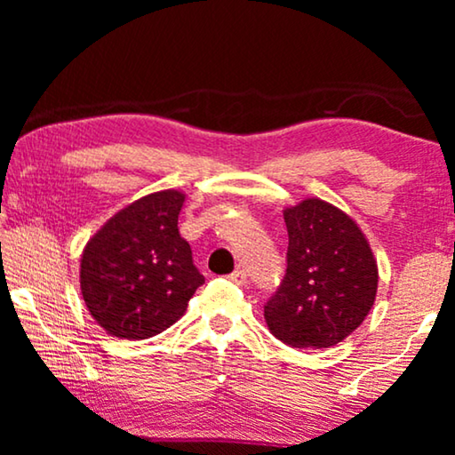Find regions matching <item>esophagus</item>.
<instances>
[{"label":"esophagus","mask_w":455,"mask_h":455,"mask_svg":"<svg viewBox=\"0 0 455 455\" xmlns=\"http://www.w3.org/2000/svg\"><path fill=\"white\" fill-rule=\"evenodd\" d=\"M229 282H234L235 285H246V283H248V275H246V271H242V269L234 271L232 275H229Z\"/></svg>","instance_id":"34e87169"}]
</instances>
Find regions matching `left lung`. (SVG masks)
I'll return each instance as SVG.
<instances>
[{
  "label": "left lung",
  "mask_w": 455,
  "mask_h": 455,
  "mask_svg": "<svg viewBox=\"0 0 455 455\" xmlns=\"http://www.w3.org/2000/svg\"><path fill=\"white\" fill-rule=\"evenodd\" d=\"M285 275L265 304L271 333L294 347H331L369 315L377 260L360 228L333 204L307 198L283 211Z\"/></svg>",
  "instance_id": "left-lung-1"
}]
</instances>
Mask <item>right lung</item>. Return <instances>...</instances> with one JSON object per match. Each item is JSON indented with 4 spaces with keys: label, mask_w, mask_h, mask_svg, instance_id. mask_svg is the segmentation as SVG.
<instances>
[{
    "label": "right lung",
    "mask_w": 455,
    "mask_h": 455,
    "mask_svg": "<svg viewBox=\"0 0 455 455\" xmlns=\"http://www.w3.org/2000/svg\"><path fill=\"white\" fill-rule=\"evenodd\" d=\"M184 195L142 196L92 235L80 260V290L89 313L109 335L153 338L186 313L204 277L178 232Z\"/></svg>",
    "instance_id": "add662e5"
}]
</instances>
